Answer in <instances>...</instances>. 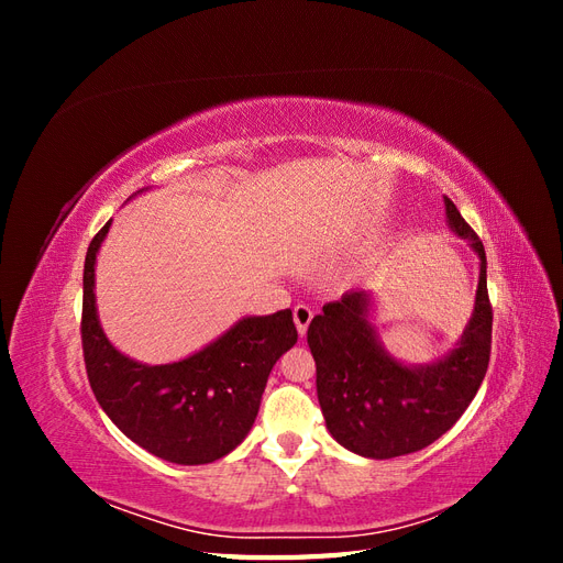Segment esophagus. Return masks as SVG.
Listing matches in <instances>:
<instances>
[{"mask_svg":"<svg viewBox=\"0 0 563 563\" xmlns=\"http://www.w3.org/2000/svg\"><path fill=\"white\" fill-rule=\"evenodd\" d=\"M312 317H314V310L310 308V305L300 302V305H296V308H294V321H296V329H298L300 335L308 333V327H310Z\"/></svg>","mask_w":563,"mask_h":563,"instance_id":"34e87169","label":"esophagus"}]
</instances>
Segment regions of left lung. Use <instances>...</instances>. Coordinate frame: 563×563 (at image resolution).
Here are the masks:
<instances>
[{"label":"left lung","mask_w":563,"mask_h":563,"mask_svg":"<svg viewBox=\"0 0 563 563\" xmlns=\"http://www.w3.org/2000/svg\"><path fill=\"white\" fill-rule=\"evenodd\" d=\"M444 203L449 225L482 261L474 314L449 356L420 368L387 356L366 319L364 291L327 302L308 329L323 420L338 444L352 453L387 460L430 446L465 413L488 371L493 308L486 251L455 203L449 197Z\"/></svg>","instance_id":"obj_1"}]
</instances>
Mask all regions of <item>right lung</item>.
<instances>
[{"label": "right lung", "mask_w": 563, "mask_h": 563, "mask_svg": "<svg viewBox=\"0 0 563 563\" xmlns=\"http://www.w3.org/2000/svg\"><path fill=\"white\" fill-rule=\"evenodd\" d=\"M98 230L84 261L81 350L98 404L131 441L178 465H207L242 444L258 416L267 376L298 340L291 310L246 317L216 343L176 364L145 366L119 354L98 327Z\"/></svg>", "instance_id": "1"}]
</instances>
